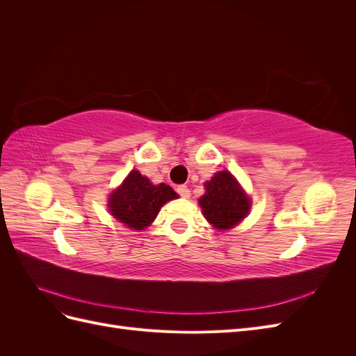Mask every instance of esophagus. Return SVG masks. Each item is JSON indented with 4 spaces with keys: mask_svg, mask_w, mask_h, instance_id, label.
I'll return each mask as SVG.
<instances>
[{
    "mask_svg": "<svg viewBox=\"0 0 356 356\" xmlns=\"http://www.w3.org/2000/svg\"><path fill=\"white\" fill-rule=\"evenodd\" d=\"M177 191H178V195L181 196V197H184V199H188L190 197V188L187 187V186H179L178 188H177Z\"/></svg>",
    "mask_w": 356,
    "mask_h": 356,
    "instance_id": "esophagus-1",
    "label": "esophagus"
}]
</instances>
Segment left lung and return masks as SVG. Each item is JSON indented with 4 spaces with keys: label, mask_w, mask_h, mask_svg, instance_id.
Returning a JSON list of instances; mask_svg holds the SVG:
<instances>
[{
    "label": "left lung",
    "mask_w": 356,
    "mask_h": 356,
    "mask_svg": "<svg viewBox=\"0 0 356 356\" xmlns=\"http://www.w3.org/2000/svg\"><path fill=\"white\" fill-rule=\"evenodd\" d=\"M207 193L200 197V207L207 218L218 230L232 229L250 211V199L232 177L230 172L221 170L207 184Z\"/></svg>",
    "instance_id": "8db88e82"
}]
</instances>
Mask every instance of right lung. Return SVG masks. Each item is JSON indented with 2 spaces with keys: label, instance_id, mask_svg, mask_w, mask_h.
<instances>
[{
  "label": "right lung",
  "instance_id": "add662e5",
  "mask_svg": "<svg viewBox=\"0 0 356 356\" xmlns=\"http://www.w3.org/2000/svg\"><path fill=\"white\" fill-rule=\"evenodd\" d=\"M178 195L169 186H153L148 178L138 170L127 175L120 188L110 196V211L129 229L143 230L153 222L160 208Z\"/></svg>",
  "mask_w": 356,
  "mask_h": 356
}]
</instances>
